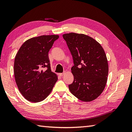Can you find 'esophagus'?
Instances as JSON below:
<instances>
[{"instance_id": "1", "label": "esophagus", "mask_w": 132, "mask_h": 132, "mask_svg": "<svg viewBox=\"0 0 132 132\" xmlns=\"http://www.w3.org/2000/svg\"><path fill=\"white\" fill-rule=\"evenodd\" d=\"M65 74V72H63V73H59L58 74V75H60V77H62V76H63V75Z\"/></svg>"}]
</instances>
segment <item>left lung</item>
<instances>
[{
	"mask_svg": "<svg viewBox=\"0 0 132 132\" xmlns=\"http://www.w3.org/2000/svg\"><path fill=\"white\" fill-rule=\"evenodd\" d=\"M70 52L74 66V81L69 88L71 94L83 102H91L104 89L108 64L100 44L88 36L70 33L62 36Z\"/></svg>",
	"mask_w": 132,
	"mask_h": 132,
	"instance_id": "8db88e82",
	"label": "left lung"
}]
</instances>
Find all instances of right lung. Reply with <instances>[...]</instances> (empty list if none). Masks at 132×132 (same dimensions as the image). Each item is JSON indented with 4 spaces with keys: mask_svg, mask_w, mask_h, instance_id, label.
Listing matches in <instances>:
<instances>
[{
    "mask_svg": "<svg viewBox=\"0 0 132 132\" xmlns=\"http://www.w3.org/2000/svg\"><path fill=\"white\" fill-rule=\"evenodd\" d=\"M58 38V35H47L30 38L16 54L15 81L20 92L29 102L37 103L46 99L58 80L50 70L48 53Z\"/></svg>",
    "mask_w": 132,
    "mask_h": 132,
    "instance_id": "1",
    "label": "right lung"
}]
</instances>
